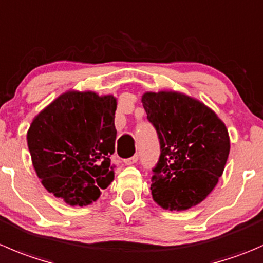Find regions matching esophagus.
<instances>
[{"instance_id": "34e87169", "label": "esophagus", "mask_w": 263, "mask_h": 263, "mask_svg": "<svg viewBox=\"0 0 263 263\" xmlns=\"http://www.w3.org/2000/svg\"><path fill=\"white\" fill-rule=\"evenodd\" d=\"M137 159H139V157H137V155H134V157L128 158V159H124V164H127V165L135 164V163L137 162Z\"/></svg>"}]
</instances>
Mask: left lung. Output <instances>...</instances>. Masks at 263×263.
<instances>
[{"mask_svg":"<svg viewBox=\"0 0 263 263\" xmlns=\"http://www.w3.org/2000/svg\"><path fill=\"white\" fill-rule=\"evenodd\" d=\"M141 103L160 142L150 186L153 200L177 212L195 207L225 170L230 153L225 123L204 103L178 91H146Z\"/></svg>","mask_w":263,"mask_h":263,"instance_id":"1","label":"left lung"}]
</instances>
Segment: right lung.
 <instances>
[{
  "label": "right lung",
  "mask_w": 263,
  "mask_h": 263,
  "mask_svg": "<svg viewBox=\"0 0 263 263\" xmlns=\"http://www.w3.org/2000/svg\"><path fill=\"white\" fill-rule=\"evenodd\" d=\"M116 96L68 90L33 118L28 149L38 178L67 204L90 205L114 180Z\"/></svg>",
  "instance_id": "obj_1"
}]
</instances>
